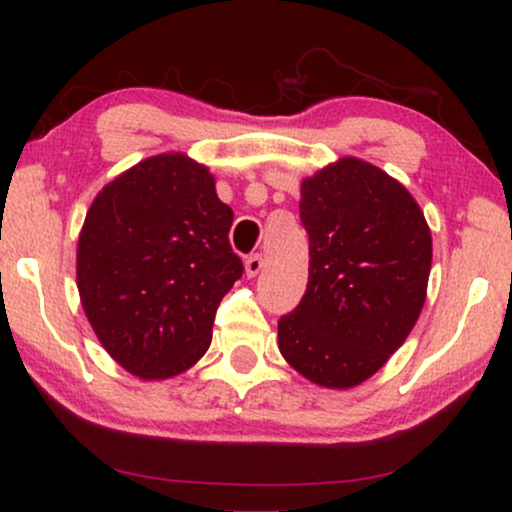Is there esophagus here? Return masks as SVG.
I'll return each instance as SVG.
<instances>
[{
    "instance_id": "34e87169",
    "label": "esophagus",
    "mask_w": 512,
    "mask_h": 512,
    "mask_svg": "<svg viewBox=\"0 0 512 512\" xmlns=\"http://www.w3.org/2000/svg\"><path fill=\"white\" fill-rule=\"evenodd\" d=\"M262 269H264V257L260 252H255V255H250L248 260H245V274H248V278H255Z\"/></svg>"
}]
</instances>
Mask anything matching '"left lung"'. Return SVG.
Returning <instances> with one entry per match:
<instances>
[{
	"label": "left lung",
	"mask_w": 512,
	"mask_h": 512,
	"mask_svg": "<svg viewBox=\"0 0 512 512\" xmlns=\"http://www.w3.org/2000/svg\"><path fill=\"white\" fill-rule=\"evenodd\" d=\"M299 217L309 283L278 320V349L313 384L353 388L386 365L424 309L431 229L398 180L356 156L306 177Z\"/></svg>",
	"instance_id": "1"
}]
</instances>
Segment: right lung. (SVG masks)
I'll return each mask as SVG.
<instances>
[{
  "instance_id": "right-lung-1",
  "label": "right lung",
  "mask_w": 512,
  "mask_h": 512,
  "mask_svg": "<svg viewBox=\"0 0 512 512\" xmlns=\"http://www.w3.org/2000/svg\"><path fill=\"white\" fill-rule=\"evenodd\" d=\"M231 222L215 177L180 152L135 163L95 196L79 234L77 288L124 370L168 379L208 351L217 306L243 276Z\"/></svg>"
}]
</instances>
